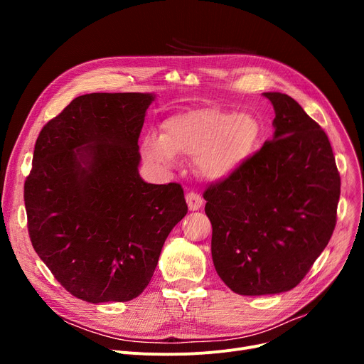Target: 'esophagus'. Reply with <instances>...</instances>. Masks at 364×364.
Segmentation results:
<instances>
[{
  "label": "esophagus",
  "mask_w": 364,
  "mask_h": 364,
  "mask_svg": "<svg viewBox=\"0 0 364 364\" xmlns=\"http://www.w3.org/2000/svg\"><path fill=\"white\" fill-rule=\"evenodd\" d=\"M186 202L188 205L190 211H198V209L203 205V199L198 193H195V192H188L186 195Z\"/></svg>",
  "instance_id": "esophagus-1"
}]
</instances>
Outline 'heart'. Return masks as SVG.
Masks as SVG:
<instances>
[{"label": "heart", "mask_w": 364, "mask_h": 364, "mask_svg": "<svg viewBox=\"0 0 364 364\" xmlns=\"http://www.w3.org/2000/svg\"><path fill=\"white\" fill-rule=\"evenodd\" d=\"M261 136V125L250 113L205 106L172 114L162 124V136L144 139L146 156L169 165L176 156L196 161L208 180H224L251 156Z\"/></svg>", "instance_id": "heart-1"}]
</instances>
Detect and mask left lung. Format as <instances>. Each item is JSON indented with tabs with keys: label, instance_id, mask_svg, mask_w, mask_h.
Masks as SVG:
<instances>
[{
	"label": "left lung",
	"instance_id": "obj_1",
	"mask_svg": "<svg viewBox=\"0 0 364 364\" xmlns=\"http://www.w3.org/2000/svg\"><path fill=\"white\" fill-rule=\"evenodd\" d=\"M264 95L276 113L273 140L203 192L215 270L250 296L291 291L305 277L331 240L341 195L326 132L288 94Z\"/></svg>",
	"mask_w": 364,
	"mask_h": 364
}]
</instances>
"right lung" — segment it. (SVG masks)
<instances>
[{
    "instance_id": "add662e5",
    "label": "right lung",
    "mask_w": 364,
    "mask_h": 364,
    "mask_svg": "<svg viewBox=\"0 0 364 364\" xmlns=\"http://www.w3.org/2000/svg\"><path fill=\"white\" fill-rule=\"evenodd\" d=\"M153 99L80 95L36 139L23 195L29 237L55 280L82 301L139 296L187 214L180 184H149L139 174V137Z\"/></svg>"
}]
</instances>
